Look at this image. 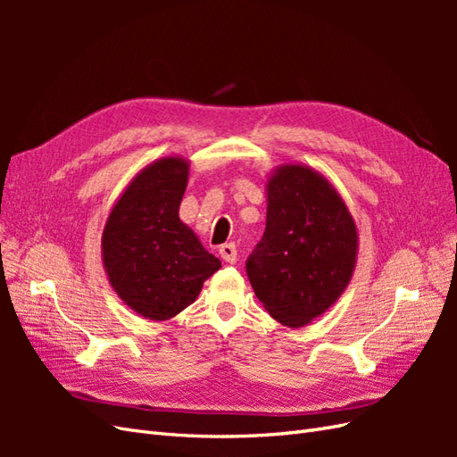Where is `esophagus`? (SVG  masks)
<instances>
[{"label":"esophagus","mask_w":457,"mask_h":457,"mask_svg":"<svg viewBox=\"0 0 457 457\" xmlns=\"http://www.w3.org/2000/svg\"><path fill=\"white\" fill-rule=\"evenodd\" d=\"M219 255L220 259H223L225 262H230V265H234L238 259V253H237V245L234 244H223L219 247Z\"/></svg>","instance_id":"34e87169"}]
</instances>
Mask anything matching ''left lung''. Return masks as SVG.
<instances>
[{
  "label": "left lung",
  "instance_id": "1",
  "mask_svg": "<svg viewBox=\"0 0 457 457\" xmlns=\"http://www.w3.org/2000/svg\"><path fill=\"white\" fill-rule=\"evenodd\" d=\"M267 227L245 262L257 299L276 322L303 328L347 289L358 228L336 187L305 163H282L265 181Z\"/></svg>",
  "mask_w": 457,
  "mask_h": 457
}]
</instances>
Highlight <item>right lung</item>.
Here are the masks:
<instances>
[{"label":"right lung","mask_w":457,"mask_h":457,"mask_svg":"<svg viewBox=\"0 0 457 457\" xmlns=\"http://www.w3.org/2000/svg\"><path fill=\"white\" fill-rule=\"evenodd\" d=\"M190 162L165 156L137 173L110 210L101 238L106 278L143 318L170 320L202 292L220 261L179 219Z\"/></svg>","instance_id":"obj_1"}]
</instances>
